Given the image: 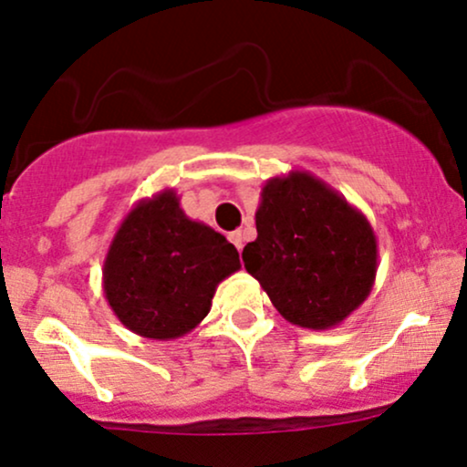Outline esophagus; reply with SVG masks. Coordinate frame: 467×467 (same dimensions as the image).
<instances>
[{
	"instance_id": "esophagus-1",
	"label": "esophagus",
	"mask_w": 467,
	"mask_h": 467,
	"mask_svg": "<svg viewBox=\"0 0 467 467\" xmlns=\"http://www.w3.org/2000/svg\"><path fill=\"white\" fill-rule=\"evenodd\" d=\"M228 239L233 241V245H234V248H237V250L244 248V234H241V230H234V233H230Z\"/></svg>"
}]
</instances>
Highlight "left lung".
I'll list each match as a JSON object with an SVG mask.
<instances>
[{
    "label": "left lung",
    "mask_w": 467,
    "mask_h": 467,
    "mask_svg": "<svg viewBox=\"0 0 467 467\" xmlns=\"http://www.w3.org/2000/svg\"><path fill=\"white\" fill-rule=\"evenodd\" d=\"M256 233L241 254L245 269L291 324L335 328L374 287L372 223L313 173L291 170L263 184Z\"/></svg>",
    "instance_id": "left-lung-1"
}]
</instances>
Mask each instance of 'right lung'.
<instances>
[{"mask_svg": "<svg viewBox=\"0 0 467 467\" xmlns=\"http://www.w3.org/2000/svg\"><path fill=\"white\" fill-rule=\"evenodd\" d=\"M241 267L230 241L180 209L173 189L139 200L106 252L104 296L132 333L170 341L209 316L217 285Z\"/></svg>", "mask_w": 467, "mask_h": 467, "instance_id": "right-lung-1", "label": "right lung"}]
</instances>
